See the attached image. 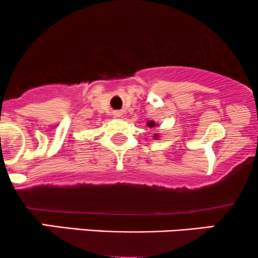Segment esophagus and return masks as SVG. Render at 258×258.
<instances>
[{
  "mask_svg": "<svg viewBox=\"0 0 258 258\" xmlns=\"http://www.w3.org/2000/svg\"><path fill=\"white\" fill-rule=\"evenodd\" d=\"M113 117H116V118L122 117V112H119V111H114V112H113Z\"/></svg>",
  "mask_w": 258,
  "mask_h": 258,
  "instance_id": "esophagus-1",
  "label": "esophagus"
}]
</instances>
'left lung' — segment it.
<instances>
[{"mask_svg":"<svg viewBox=\"0 0 258 258\" xmlns=\"http://www.w3.org/2000/svg\"><path fill=\"white\" fill-rule=\"evenodd\" d=\"M147 125L150 126V128H153V126L156 125V123H154L153 120H151V122H148V123H147ZM153 138H154V139H158V138H159V135H158V134H154Z\"/></svg>","mask_w":258,"mask_h":258,"instance_id":"obj_1","label":"left lung"}]
</instances>
